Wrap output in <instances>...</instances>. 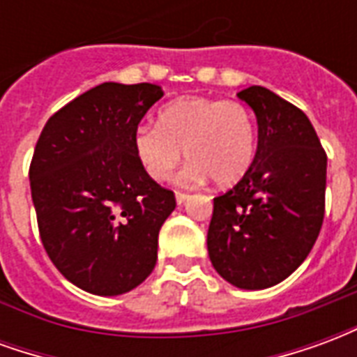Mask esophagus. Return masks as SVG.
Instances as JSON below:
<instances>
[{
    "label": "esophagus",
    "instance_id": "obj_1",
    "mask_svg": "<svg viewBox=\"0 0 357 357\" xmlns=\"http://www.w3.org/2000/svg\"><path fill=\"white\" fill-rule=\"evenodd\" d=\"M187 199H189V195L181 193V191H176V202H178V204H183Z\"/></svg>",
    "mask_w": 357,
    "mask_h": 357
}]
</instances>
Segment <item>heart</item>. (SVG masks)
I'll list each match as a JSON object with an SVG mask.
<instances>
[{
    "label": "heart",
    "mask_w": 357,
    "mask_h": 357,
    "mask_svg": "<svg viewBox=\"0 0 357 357\" xmlns=\"http://www.w3.org/2000/svg\"><path fill=\"white\" fill-rule=\"evenodd\" d=\"M133 153L156 181L168 178L185 155L193 160L179 174L181 183L212 178L218 185H231L255 160V114L237 99H178L158 112V124L135 128Z\"/></svg>",
    "instance_id": "b5f03b06"
}]
</instances>
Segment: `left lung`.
I'll return each mask as SVG.
<instances>
[{
    "label": "left lung",
    "instance_id": "1",
    "mask_svg": "<svg viewBox=\"0 0 357 357\" xmlns=\"http://www.w3.org/2000/svg\"><path fill=\"white\" fill-rule=\"evenodd\" d=\"M255 110L258 147L237 185L214 199L210 262L227 283L260 291L306 260L325 216L327 155L307 116L262 86L237 93Z\"/></svg>",
    "mask_w": 357,
    "mask_h": 357
}]
</instances>
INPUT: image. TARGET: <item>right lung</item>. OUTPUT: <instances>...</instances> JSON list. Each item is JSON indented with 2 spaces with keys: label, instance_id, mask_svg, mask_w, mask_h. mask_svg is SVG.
<instances>
[{
  "label": "right lung",
  "instance_id": "1",
  "mask_svg": "<svg viewBox=\"0 0 357 357\" xmlns=\"http://www.w3.org/2000/svg\"><path fill=\"white\" fill-rule=\"evenodd\" d=\"M164 95L155 84L105 82L47 120L30 164L43 248L82 291L118 296L155 269L176 197L133 153V132Z\"/></svg>",
  "mask_w": 357,
  "mask_h": 357
}]
</instances>
